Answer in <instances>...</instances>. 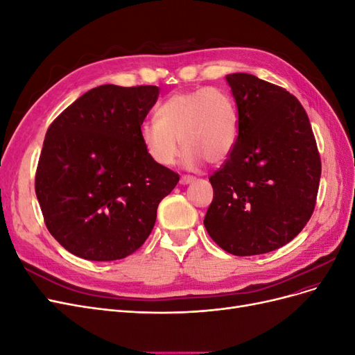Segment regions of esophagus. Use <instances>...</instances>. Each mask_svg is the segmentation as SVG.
Instances as JSON below:
<instances>
[{"label": "esophagus", "instance_id": "esophagus-1", "mask_svg": "<svg viewBox=\"0 0 355 355\" xmlns=\"http://www.w3.org/2000/svg\"><path fill=\"white\" fill-rule=\"evenodd\" d=\"M194 180H196V178H192V176H182L180 180H179V184L185 187V185L192 184V182H194Z\"/></svg>", "mask_w": 355, "mask_h": 355}]
</instances>
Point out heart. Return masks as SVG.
<instances>
[{
	"label": "heart",
	"instance_id": "b5f03b06",
	"mask_svg": "<svg viewBox=\"0 0 355 355\" xmlns=\"http://www.w3.org/2000/svg\"><path fill=\"white\" fill-rule=\"evenodd\" d=\"M239 136V114L228 93L216 87L176 92L158 106L157 118L139 125L146 154L159 166H171L185 146L182 164L194 170L207 159L222 163Z\"/></svg>",
	"mask_w": 355,
	"mask_h": 355
}]
</instances>
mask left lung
<instances>
[{"instance_id": "8db88e82", "label": "left lung", "mask_w": 355, "mask_h": 355, "mask_svg": "<svg viewBox=\"0 0 355 355\" xmlns=\"http://www.w3.org/2000/svg\"><path fill=\"white\" fill-rule=\"evenodd\" d=\"M239 136L210 176L213 201L204 216L211 240L235 256L280 249L314 211L321 161L304 106L252 73H230Z\"/></svg>"}]
</instances>
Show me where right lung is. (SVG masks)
Here are the masks:
<instances>
[{
	"label": "right lung",
	"instance_id": "obj_1",
	"mask_svg": "<svg viewBox=\"0 0 355 355\" xmlns=\"http://www.w3.org/2000/svg\"><path fill=\"white\" fill-rule=\"evenodd\" d=\"M158 94L157 85H99L49 127L35 194L47 230L69 253L123 259L151 234L159 201L179 182L139 137Z\"/></svg>",
	"mask_w": 355,
	"mask_h": 355
}]
</instances>
